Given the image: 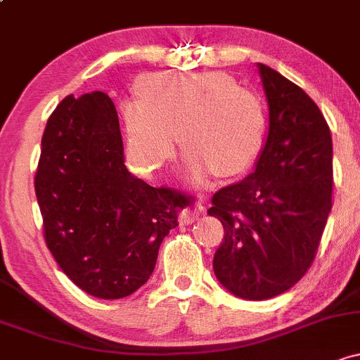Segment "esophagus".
Here are the masks:
<instances>
[{
  "label": "esophagus",
  "mask_w": 360,
  "mask_h": 360,
  "mask_svg": "<svg viewBox=\"0 0 360 360\" xmlns=\"http://www.w3.org/2000/svg\"><path fill=\"white\" fill-rule=\"evenodd\" d=\"M197 218H199V210H195V207H192V206L185 207L180 214V225L181 226L192 225Z\"/></svg>",
  "instance_id": "1"
}]
</instances>
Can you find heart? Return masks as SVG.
I'll list each match as a JSON object with an SVG mask.
<instances>
[{
    "mask_svg": "<svg viewBox=\"0 0 360 360\" xmlns=\"http://www.w3.org/2000/svg\"><path fill=\"white\" fill-rule=\"evenodd\" d=\"M141 98L122 104L129 161L154 173L173 156L179 135L192 185L214 172L231 176L257 156L264 132L261 101L221 72L153 73L139 84Z\"/></svg>",
    "mask_w": 360,
    "mask_h": 360,
    "instance_id": "1",
    "label": "heart"
}]
</instances>
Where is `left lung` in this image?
Segmentation results:
<instances>
[{"label": "left lung", "mask_w": 360, "mask_h": 360, "mask_svg": "<svg viewBox=\"0 0 360 360\" xmlns=\"http://www.w3.org/2000/svg\"><path fill=\"white\" fill-rule=\"evenodd\" d=\"M268 134L254 172L212 195L207 214L225 228L212 269L235 297L268 300L290 290L314 261L331 211L333 144L316 103L257 63Z\"/></svg>", "instance_id": "1"}]
</instances>
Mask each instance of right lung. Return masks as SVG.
Instances as JSON below:
<instances>
[{"label": "right lung", "mask_w": 360, "mask_h": 360, "mask_svg": "<svg viewBox=\"0 0 360 360\" xmlns=\"http://www.w3.org/2000/svg\"><path fill=\"white\" fill-rule=\"evenodd\" d=\"M44 238L63 273L106 300L139 290L185 197L135 179L123 165L118 115L108 94L67 96L46 123L36 173Z\"/></svg>", "instance_id": "obj_1"}]
</instances>
